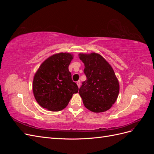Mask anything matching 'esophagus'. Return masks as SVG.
I'll return each instance as SVG.
<instances>
[{
  "instance_id": "1",
  "label": "esophagus",
  "mask_w": 154,
  "mask_h": 154,
  "mask_svg": "<svg viewBox=\"0 0 154 154\" xmlns=\"http://www.w3.org/2000/svg\"><path fill=\"white\" fill-rule=\"evenodd\" d=\"M76 83H77V85H78V87H80V83H81L80 81V80H78V81L76 82Z\"/></svg>"
}]
</instances>
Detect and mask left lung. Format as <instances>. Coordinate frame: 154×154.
I'll list each match as a JSON object with an SVG mask.
<instances>
[{
    "label": "left lung",
    "mask_w": 154,
    "mask_h": 154,
    "mask_svg": "<svg viewBox=\"0 0 154 154\" xmlns=\"http://www.w3.org/2000/svg\"><path fill=\"white\" fill-rule=\"evenodd\" d=\"M87 80L79 89L83 105L94 112L106 111L118 98L119 85L113 69L99 54H80Z\"/></svg>",
    "instance_id": "1"
}]
</instances>
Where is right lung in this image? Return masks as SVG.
<instances>
[{
	"instance_id": "right-lung-1",
	"label": "right lung",
	"mask_w": 154,
	"mask_h": 154,
	"mask_svg": "<svg viewBox=\"0 0 154 154\" xmlns=\"http://www.w3.org/2000/svg\"><path fill=\"white\" fill-rule=\"evenodd\" d=\"M72 56L60 53L51 56L42 63L36 72L32 91L38 103L51 111L66 108L78 87L72 80L69 66Z\"/></svg>"
}]
</instances>
